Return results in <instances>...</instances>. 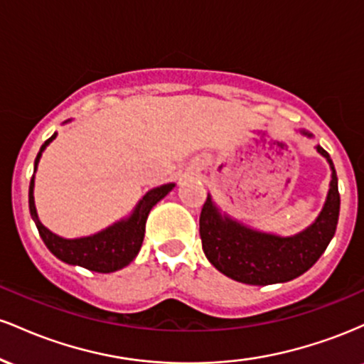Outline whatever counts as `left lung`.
<instances>
[{
  "instance_id": "left-lung-1",
  "label": "left lung",
  "mask_w": 364,
  "mask_h": 364,
  "mask_svg": "<svg viewBox=\"0 0 364 364\" xmlns=\"http://www.w3.org/2000/svg\"><path fill=\"white\" fill-rule=\"evenodd\" d=\"M303 135L311 136L306 132ZM316 150L328 161L332 181L318 219L299 235L281 237L253 231L220 215L210 196H207L200 212V240L208 262L219 272L250 286H269L292 281L315 265L336 235L341 208L332 159L320 145Z\"/></svg>"
}]
</instances>
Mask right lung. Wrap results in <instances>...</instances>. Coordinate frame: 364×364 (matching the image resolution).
<instances>
[{
    "label": "right lung",
    "mask_w": 364,
    "mask_h": 364,
    "mask_svg": "<svg viewBox=\"0 0 364 364\" xmlns=\"http://www.w3.org/2000/svg\"><path fill=\"white\" fill-rule=\"evenodd\" d=\"M54 139H56V133L43 144L36 157L34 171L37 169V162H39L43 150ZM173 183H169V185L154 188L140 200L129 219L121 220L97 235L80 237V240H63L41 224L34 205V178L31 179V186H28V208H31V215L39 229L41 237L54 257L66 263H72V265H80L92 272L109 274L127 267L139 255L145 236V220H147L150 208L156 205L159 200L164 198L173 190Z\"/></svg>",
    "instance_id": "1"
}]
</instances>
